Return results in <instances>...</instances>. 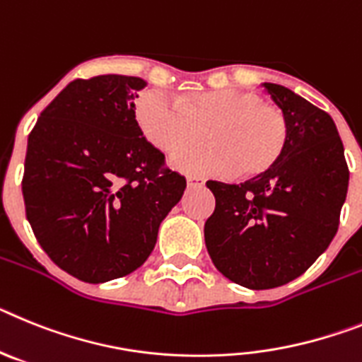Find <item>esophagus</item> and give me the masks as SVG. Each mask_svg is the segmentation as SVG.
<instances>
[{
  "label": "esophagus",
  "mask_w": 362,
  "mask_h": 362,
  "mask_svg": "<svg viewBox=\"0 0 362 362\" xmlns=\"http://www.w3.org/2000/svg\"><path fill=\"white\" fill-rule=\"evenodd\" d=\"M204 180L199 177H187V187L189 189H194V187H202Z\"/></svg>",
  "instance_id": "esophagus-1"
}]
</instances>
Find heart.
Listing matches in <instances>:
<instances>
[{
	"mask_svg": "<svg viewBox=\"0 0 362 362\" xmlns=\"http://www.w3.org/2000/svg\"><path fill=\"white\" fill-rule=\"evenodd\" d=\"M146 138L163 153L192 145L206 131L207 146L178 153L173 163L189 173H233L255 178L284 153L290 125L284 111L250 89L185 93L178 100L151 90L136 103Z\"/></svg>",
	"mask_w": 362,
	"mask_h": 362,
	"instance_id": "b5f03b06",
	"label": "heart"
}]
</instances>
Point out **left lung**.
I'll list each match as a JSON object with an SVG mask.
<instances>
[{
	"mask_svg": "<svg viewBox=\"0 0 362 362\" xmlns=\"http://www.w3.org/2000/svg\"><path fill=\"white\" fill-rule=\"evenodd\" d=\"M288 118L284 153L260 177L207 182L215 211L204 237L213 264L251 290L288 284L333 240L346 200L348 163L332 116L276 83H264Z\"/></svg>",
	"mask_w": 362,
	"mask_h": 362,
	"instance_id": "8db88e82",
	"label": "left lung"
}]
</instances>
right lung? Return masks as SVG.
Here are the masks:
<instances>
[{
  "mask_svg": "<svg viewBox=\"0 0 362 362\" xmlns=\"http://www.w3.org/2000/svg\"><path fill=\"white\" fill-rule=\"evenodd\" d=\"M144 87L120 74L71 81L29 134L27 220L50 260L90 284L140 268L185 189L138 125Z\"/></svg>",
  "mask_w": 362,
  "mask_h": 362,
  "instance_id": "add662e5",
  "label": "right lung"
}]
</instances>
